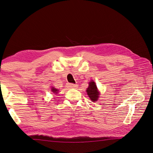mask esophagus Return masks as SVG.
<instances>
[{"mask_svg":"<svg viewBox=\"0 0 153 153\" xmlns=\"http://www.w3.org/2000/svg\"><path fill=\"white\" fill-rule=\"evenodd\" d=\"M68 86L71 88H75L76 87V85L75 84H72V83H69V84H68Z\"/></svg>","mask_w":153,"mask_h":153,"instance_id":"esophagus-1","label":"esophagus"}]
</instances>
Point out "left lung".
Segmentation results:
<instances>
[{
  "label": "left lung",
  "instance_id": "1",
  "mask_svg": "<svg viewBox=\"0 0 153 153\" xmlns=\"http://www.w3.org/2000/svg\"><path fill=\"white\" fill-rule=\"evenodd\" d=\"M89 87L87 89V94L92 101H96L98 99L99 92L98 91V89H97V87L94 82L92 81L89 82Z\"/></svg>",
  "mask_w": 153,
  "mask_h": 153
}]
</instances>
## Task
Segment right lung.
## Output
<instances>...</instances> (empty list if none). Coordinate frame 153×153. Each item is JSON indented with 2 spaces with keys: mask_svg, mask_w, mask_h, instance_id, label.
Returning <instances> with one entry per match:
<instances>
[{
  "mask_svg": "<svg viewBox=\"0 0 153 153\" xmlns=\"http://www.w3.org/2000/svg\"><path fill=\"white\" fill-rule=\"evenodd\" d=\"M52 91L53 92L54 94H57V91H58V90L55 89V88H54V87H52Z\"/></svg>",
  "mask_w": 153,
  "mask_h": 153,
  "instance_id": "obj_1",
  "label": "right lung"
}]
</instances>
